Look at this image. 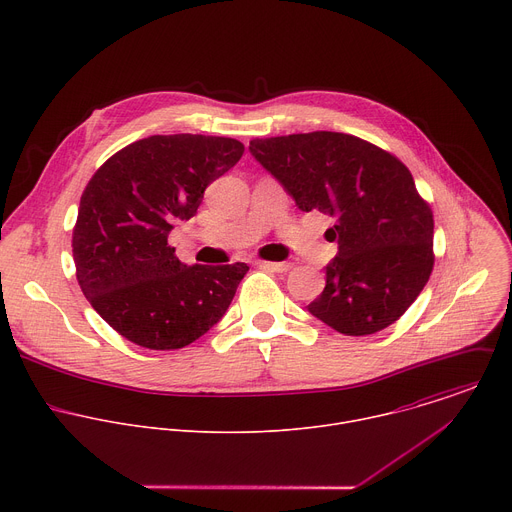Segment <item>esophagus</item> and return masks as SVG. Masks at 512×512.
Returning <instances> with one entry per match:
<instances>
[{"label": "esophagus", "mask_w": 512, "mask_h": 512, "mask_svg": "<svg viewBox=\"0 0 512 512\" xmlns=\"http://www.w3.org/2000/svg\"><path fill=\"white\" fill-rule=\"evenodd\" d=\"M259 267L261 269H267V271H275V273H285L291 269V263H275V261H259Z\"/></svg>", "instance_id": "1"}]
</instances>
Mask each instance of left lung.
Here are the masks:
<instances>
[{
    "label": "left lung",
    "instance_id": "8db88e82",
    "mask_svg": "<svg viewBox=\"0 0 512 512\" xmlns=\"http://www.w3.org/2000/svg\"><path fill=\"white\" fill-rule=\"evenodd\" d=\"M249 152L300 210L336 218L326 239L338 255L308 312L346 336L397 322L433 269V216L411 172L377 145L336 131L253 139Z\"/></svg>",
    "mask_w": 512,
    "mask_h": 512
}]
</instances>
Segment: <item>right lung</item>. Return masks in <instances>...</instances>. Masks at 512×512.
Masks as SVG:
<instances>
[{"mask_svg": "<svg viewBox=\"0 0 512 512\" xmlns=\"http://www.w3.org/2000/svg\"><path fill=\"white\" fill-rule=\"evenodd\" d=\"M243 152L231 137L152 135L89 180L72 231L77 279L95 312L133 344L184 348L229 310L247 263L188 267L168 235Z\"/></svg>", "mask_w": 512, "mask_h": 512, "instance_id": "add662e5", "label": "right lung"}]
</instances>
